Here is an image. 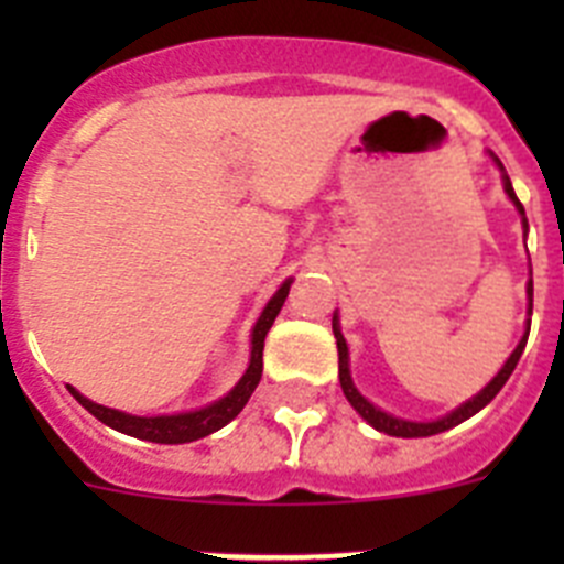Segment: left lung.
Instances as JSON below:
<instances>
[{
    "label": "left lung",
    "instance_id": "obj_1",
    "mask_svg": "<svg viewBox=\"0 0 564 564\" xmlns=\"http://www.w3.org/2000/svg\"><path fill=\"white\" fill-rule=\"evenodd\" d=\"M488 154H491V161H495L497 169L502 172V192L508 194V200L514 203V208L520 212L522 228L528 231L525 208H522V203L517 200L514 186H511V181H508V174H506V169H502L500 158H497L495 152H488ZM525 293H528V316H531V313H534V279H528ZM528 330H531V318H528L525 333H522V338H520V344L514 347V352L506 358V364L500 367V372H497V376L491 378V381H488L486 387L477 392V395H471L468 401H463L460 406H455V410L446 412V415L435 417V421H406V417H395V415H390V412H383L381 406H376L372 401H367V398L356 390V383H352V376H350V350H347V341H344V336H341V322H338V311H336L333 313V336H336V347H338V381H341L344 398L350 401V406L364 417V421L370 423L372 430L383 432V435H392V437H430V435H437V432L452 430V426H457V423L468 421V417L477 415V412H480L486 403L495 401V395L502 390V383L508 381V376L514 372L517 361H520L522 350H525Z\"/></svg>",
    "mask_w": 564,
    "mask_h": 564
}]
</instances>
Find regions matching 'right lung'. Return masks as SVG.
<instances>
[{"label":"right lung","mask_w":564,"mask_h":564,"mask_svg":"<svg viewBox=\"0 0 564 564\" xmlns=\"http://www.w3.org/2000/svg\"><path fill=\"white\" fill-rule=\"evenodd\" d=\"M293 285V276H288L282 285L276 288L271 299H268V305L262 307L259 313L257 325L251 330V358H248V367L242 372L237 383H234V390L226 392L220 401L206 403L200 410L192 412H174V415H129V412L112 410V406H101V403L89 401L84 398L76 387H69L73 398L82 403L84 410L89 415H96L98 421L107 423L109 430L123 432V435H132L138 441H149V443H192L200 441V437L212 435V432L223 430L226 423H231L234 417L242 412V406L248 403L251 392L257 390L259 378H262V350H265V336L271 330L273 318L279 316L282 305H285L288 291Z\"/></svg>","instance_id":"add662e5"}]
</instances>
